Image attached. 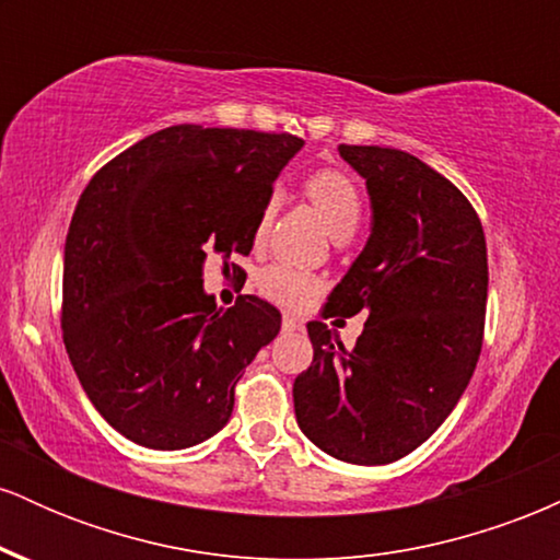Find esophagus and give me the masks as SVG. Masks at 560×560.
I'll return each instance as SVG.
<instances>
[{"label": "esophagus", "instance_id": "esophagus-1", "mask_svg": "<svg viewBox=\"0 0 560 560\" xmlns=\"http://www.w3.org/2000/svg\"><path fill=\"white\" fill-rule=\"evenodd\" d=\"M281 326H284V331L300 329V318H294V316H284V318H281Z\"/></svg>", "mask_w": 560, "mask_h": 560}]
</instances>
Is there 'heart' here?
Returning <instances> with one entry per match:
<instances>
[{
	"label": "heart",
	"mask_w": 560,
	"mask_h": 560,
	"mask_svg": "<svg viewBox=\"0 0 560 560\" xmlns=\"http://www.w3.org/2000/svg\"><path fill=\"white\" fill-rule=\"evenodd\" d=\"M305 195L311 197V202L316 205L318 213L324 215L334 240H350V236L355 234L363 215V205L361 195H358V189L352 186L350 178L337 171H318L305 178ZM279 202V191H271L266 205H262L258 226H255V240L258 242L266 236L268 226H271ZM255 287H258L262 298L276 302V305L302 307L318 292L320 281L316 273L292 266V262H271V266L260 268L258 276H255Z\"/></svg>",
	"instance_id": "1"
}]
</instances>
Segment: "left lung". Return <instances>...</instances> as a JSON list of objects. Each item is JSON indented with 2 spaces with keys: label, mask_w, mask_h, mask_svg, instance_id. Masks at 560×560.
Instances as JSON below:
<instances>
[{
  "label": "left lung",
  "mask_w": 560,
  "mask_h": 560,
  "mask_svg": "<svg viewBox=\"0 0 560 560\" xmlns=\"http://www.w3.org/2000/svg\"><path fill=\"white\" fill-rule=\"evenodd\" d=\"M371 199V234L326 302L329 316L365 311L345 350L324 320L307 324L313 363L294 378L302 434L355 466L400 460L453 413L481 352L487 242L458 186L389 147L339 144Z\"/></svg>",
  "instance_id": "obj_1"
}]
</instances>
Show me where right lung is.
Wrapping results in <instances>:
<instances>
[{"mask_svg":"<svg viewBox=\"0 0 560 560\" xmlns=\"http://www.w3.org/2000/svg\"><path fill=\"white\" fill-rule=\"evenodd\" d=\"M302 144L171 126L83 189L66 240L62 339L86 397L126 440L184 450L229 423L236 382L281 313L255 294L218 307L205 260L253 249L262 205Z\"/></svg>","mask_w":560,"mask_h":560,"instance_id":"right-lung-1","label":"right lung"}]
</instances>
